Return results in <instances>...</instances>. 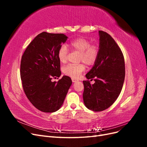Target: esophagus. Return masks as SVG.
<instances>
[{
    "label": "esophagus",
    "mask_w": 147,
    "mask_h": 147,
    "mask_svg": "<svg viewBox=\"0 0 147 147\" xmlns=\"http://www.w3.org/2000/svg\"><path fill=\"white\" fill-rule=\"evenodd\" d=\"M72 82L75 83V82H77V81H78V80H77V79H76V78H72Z\"/></svg>",
    "instance_id": "1"
}]
</instances>
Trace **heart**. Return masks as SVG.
<instances>
[{"label": "heart", "mask_w": 147, "mask_h": 147, "mask_svg": "<svg viewBox=\"0 0 147 147\" xmlns=\"http://www.w3.org/2000/svg\"><path fill=\"white\" fill-rule=\"evenodd\" d=\"M70 47L74 50L80 52L79 62H83L87 65L94 64L99 55V47L96 45H91L88 39L80 37L72 40L69 43ZM68 50L65 45H61L57 51V57L61 63L64 64L67 60ZM83 64H69L65 66L63 71L65 75L72 78H77L84 70Z\"/></svg>", "instance_id": "1"}]
</instances>
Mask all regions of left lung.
Returning <instances> with one entry per match:
<instances>
[{"label": "left lung", "mask_w": 147, "mask_h": 147, "mask_svg": "<svg viewBox=\"0 0 147 147\" xmlns=\"http://www.w3.org/2000/svg\"><path fill=\"white\" fill-rule=\"evenodd\" d=\"M99 55L83 81V98L86 107L94 112L112 105L121 91L125 77V65L121 49L110 35L99 30Z\"/></svg>", "instance_id": "8db88e82"}]
</instances>
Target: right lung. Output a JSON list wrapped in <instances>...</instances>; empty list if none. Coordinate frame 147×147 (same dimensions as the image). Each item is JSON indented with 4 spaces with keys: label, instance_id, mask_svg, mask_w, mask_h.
Returning <instances> with one entry per match:
<instances>
[{
    "label": "right lung",
    "instance_id": "1",
    "mask_svg": "<svg viewBox=\"0 0 147 147\" xmlns=\"http://www.w3.org/2000/svg\"><path fill=\"white\" fill-rule=\"evenodd\" d=\"M67 38L63 34L43 32L30 43L21 57L20 75L24 91L32 104L43 112L58 110L72 83L65 75L57 82L51 81L53 77L61 75L57 51Z\"/></svg>",
    "mask_w": 147,
    "mask_h": 147
}]
</instances>
